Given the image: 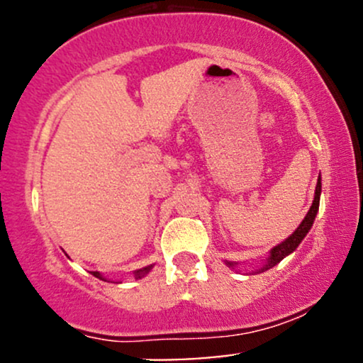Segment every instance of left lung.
Returning <instances> with one entry per match:
<instances>
[{
	"label": "left lung",
	"instance_id": "1",
	"mask_svg": "<svg viewBox=\"0 0 363 363\" xmlns=\"http://www.w3.org/2000/svg\"><path fill=\"white\" fill-rule=\"evenodd\" d=\"M319 196H320V176H319V179H318V186H315L314 201H312V206H311V210L307 211L306 218L302 220V223L298 225L297 230H295L294 234H291V235L289 237V239L283 240L281 244H278L277 247L272 249V254H269L268 262H266V264L262 266L261 272H264V269L273 268V266L278 264V262H280V261L283 259V257L289 256L290 252H294L295 249L298 247V244L302 242L303 237H306L307 232L311 230L312 223H314L315 215H318V210H319ZM227 264H228V266H234V262H227Z\"/></svg>",
	"mask_w": 363,
	"mask_h": 363
}]
</instances>
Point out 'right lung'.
<instances>
[{
    "label": "right lung",
    "instance_id": "obj_1",
    "mask_svg": "<svg viewBox=\"0 0 363 363\" xmlns=\"http://www.w3.org/2000/svg\"><path fill=\"white\" fill-rule=\"evenodd\" d=\"M150 269H152V266H147V268H143V269H138V272H136L135 274H136V278H141V277H145V274H147ZM94 273V277H97V278H101V280H104L102 278V274L99 273V272H91Z\"/></svg>",
    "mask_w": 363,
    "mask_h": 363
}]
</instances>
